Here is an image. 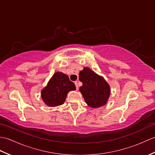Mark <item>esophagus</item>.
Returning a JSON list of instances; mask_svg holds the SVG:
<instances>
[{
  "label": "esophagus",
  "instance_id": "esophagus-1",
  "mask_svg": "<svg viewBox=\"0 0 155 155\" xmlns=\"http://www.w3.org/2000/svg\"><path fill=\"white\" fill-rule=\"evenodd\" d=\"M74 84L76 85V87H77V89H78V82L77 81H75L74 82Z\"/></svg>",
  "mask_w": 155,
  "mask_h": 155
}]
</instances>
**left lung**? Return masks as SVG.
Here are the masks:
<instances>
[{
  "mask_svg": "<svg viewBox=\"0 0 155 155\" xmlns=\"http://www.w3.org/2000/svg\"><path fill=\"white\" fill-rule=\"evenodd\" d=\"M79 80L83 83L79 91L88 107L96 108L107 103L110 87L103 77L88 67H84L79 73Z\"/></svg>",
  "mask_w": 155,
  "mask_h": 155,
  "instance_id": "8db88e82",
  "label": "left lung"
}]
</instances>
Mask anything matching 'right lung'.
I'll return each mask as SVG.
<instances>
[{"mask_svg":"<svg viewBox=\"0 0 155 155\" xmlns=\"http://www.w3.org/2000/svg\"><path fill=\"white\" fill-rule=\"evenodd\" d=\"M75 84L67 74L57 72L41 91V98L48 107H57L64 103L69 91H75Z\"/></svg>","mask_w":155,"mask_h":155,"instance_id":"1","label":"right lung"}]
</instances>
